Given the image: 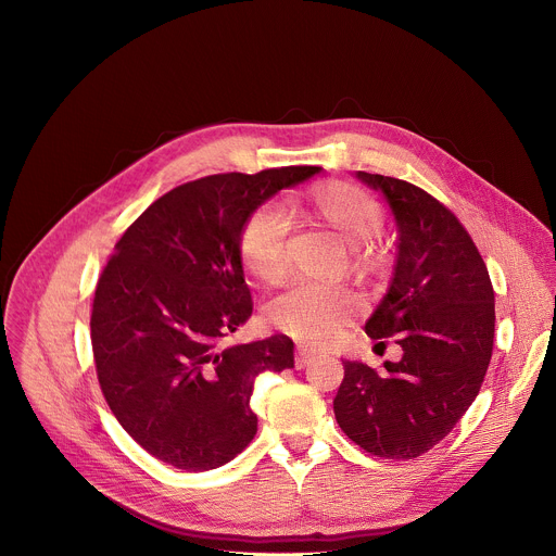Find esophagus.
Returning <instances> with one entry per match:
<instances>
[{
    "label": "esophagus",
    "mask_w": 556,
    "mask_h": 556,
    "mask_svg": "<svg viewBox=\"0 0 556 556\" xmlns=\"http://www.w3.org/2000/svg\"><path fill=\"white\" fill-rule=\"evenodd\" d=\"M314 359V353L312 351H307V349H296V353H294V366L301 370V368H305L309 362Z\"/></svg>",
    "instance_id": "34e87169"
}]
</instances>
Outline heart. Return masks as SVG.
Instances as JSON below:
<instances>
[{"instance_id": "obj_1", "label": "heart", "mask_w": 556, "mask_h": 556, "mask_svg": "<svg viewBox=\"0 0 556 556\" xmlns=\"http://www.w3.org/2000/svg\"><path fill=\"white\" fill-rule=\"evenodd\" d=\"M296 212L316 227L331 229L349 247V268L359 277H383L392 253L377 240L386 212L377 199L349 181H323L305 192ZM238 251L244 270L264 286L290 273L288 220L275 205H260L242 225ZM362 301L346 288L296 283L266 305V320L303 346H327L359 316Z\"/></svg>"}]
</instances>
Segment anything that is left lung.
Returning <instances> with one entry per match:
<instances>
[{"instance_id":"left-lung-1","label":"left lung","mask_w":556,"mask_h":556,"mask_svg":"<svg viewBox=\"0 0 556 556\" xmlns=\"http://www.w3.org/2000/svg\"><path fill=\"white\" fill-rule=\"evenodd\" d=\"M357 177L386 194L399 225L394 279L366 333L379 344L394 338L403 357L381 370L342 362L333 412L366 453L414 459L455 429L483 386L494 349V288L475 240L444 203L396 177Z\"/></svg>"}]
</instances>
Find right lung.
<instances>
[{
    "label": "right lung",
    "instance_id": "1",
    "mask_svg": "<svg viewBox=\"0 0 556 556\" xmlns=\"http://www.w3.org/2000/svg\"><path fill=\"white\" fill-rule=\"evenodd\" d=\"M320 166L218 173L173 188L118 238L94 288L90 340L103 399L155 459L225 466L257 433L253 381L294 366L286 336L223 349L253 312L238 240L257 205Z\"/></svg>",
    "mask_w": 556,
    "mask_h": 556
}]
</instances>
